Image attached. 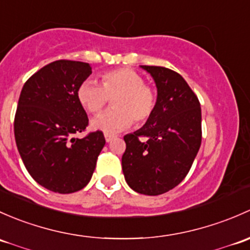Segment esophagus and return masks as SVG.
<instances>
[{"label": "esophagus", "mask_w": 250, "mask_h": 250, "mask_svg": "<svg viewBox=\"0 0 250 250\" xmlns=\"http://www.w3.org/2000/svg\"><path fill=\"white\" fill-rule=\"evenodd\" d=\"M114 135H110V133H104V138H106V142H110V141L114 138Z\"/></svg>", "instance_id": "1"}]
</instances>
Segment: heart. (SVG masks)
Listing matches in <instances>:
<instances>
[{
	"mask_svg": "<svg viewBox=\"0 0 250 250\" xmlns=\"http://www.w3.org/2000/svg\"><path fill=\"white\" fill-rule=\"evenodd\" d=\"M77 99L90 114H99L112 99V109L92 120V127L114 133L127 128L135 120L141 125L153 117L158 102L154 89L144 84L143 77L131 68H117L101 74V85L84 81Z\"/></svg>",
	"mask_w": 250,
	"mask_h": 250,
	"instance_id": "1",
	"label": "heart"
}]
</instances>
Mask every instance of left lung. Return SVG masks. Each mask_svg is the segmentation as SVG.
<instances>
[{
    "label": "left lung",
    "mask_w": 250,
    "mask_h": 250,
    "mask_svg": "<svg viewBox=\"0 0 250 250\" xmlns=\"http://www.w3.org/2000/svg\"><path fill=\"white\" fill-rule=\"evenodd\" d=\"M141 67L155 82L158 102L153 117L124 136L122 166L131 189L155 196L177 187L191 168L201 146V106L179 73L161 66Z\"/></svg>",
    "instance_id": "left-lung-1"
}]
</instances>
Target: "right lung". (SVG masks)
I'll return each mask as SVG.
<instances>
[{"instance_id": "obj_1", "label": "right lung", "mask_w": 250, "mask_h": 250, "mask_svg": "<svg viewBox=\"0 0 250 250\" xmlns=\"http://www.w3.org/2000/svg\"><path fill=\"white\" fill-rule=\"evenodd\" d=\"M91 74L86 62L58 60L27 79L20 92L14 136L27 172L59 194L86 187L106 144L102 131L74 138L89 124L77 90Z\"/></svg>"}]
</instances>
